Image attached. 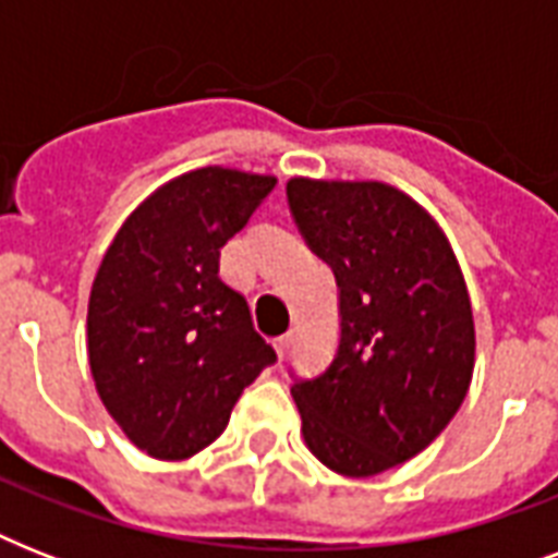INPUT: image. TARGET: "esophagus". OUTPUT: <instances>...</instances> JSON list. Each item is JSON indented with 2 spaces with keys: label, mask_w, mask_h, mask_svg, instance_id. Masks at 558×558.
<instances>
[{
  "label": "esophagus",
  "mask_w": 558,
  "mask_h": 558,
  "mask_svg": "<svg viewBox=\"0 0 558 558\" xmlns=\"http://www.w3.org/2000/svg\"><path fill=\"white\" fill-rule=\"evenodd\" d=\"M289 344H292V339H289V336H280V339H275V350H278L280 359L289 353Z\"/></svg>",
  "instance_id": "esophagus-1"
}]
</instances>
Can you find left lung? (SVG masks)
Instances as JSON below:
<instances>
[{
  "label": "left lung",
  "mask_w": 558,
  "mask_h": 558,
  "mask_svg": "<svg viewBox=\"0 0 558 558\" xmlns=\"http://www.w3.org/2000/svg\"><path fill=\"white\" fill-rule=\"evenodd\" d=\"M289 210L339 283V348L295 379L301 432L324 466L371 477L405 463L458 414L475 367V322L449 240L381 182L289 179Z\"/></svg>",
  "instance_id": "1"
}]
</instances>
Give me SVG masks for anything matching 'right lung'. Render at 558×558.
Returning a JSON list of instances; mask_svg holds the SVG:
<instances>
[{"label":"right lung","instance_id":"1","mask_svg":"<svg viewBox=\"0 0 558 558\" xmlns=\"http://www.w3.org/2000/svg\"><path fill=\"white\" fill-rule=\"evenodd\" d=\"M278 185L231 168L173 179L126 217L89 295V367L100 402L159 460H185L226 432L275 350L245 298L219 278V248Z\"/></svg>","mask_w":558,"mask_h":558}]
</instances>
